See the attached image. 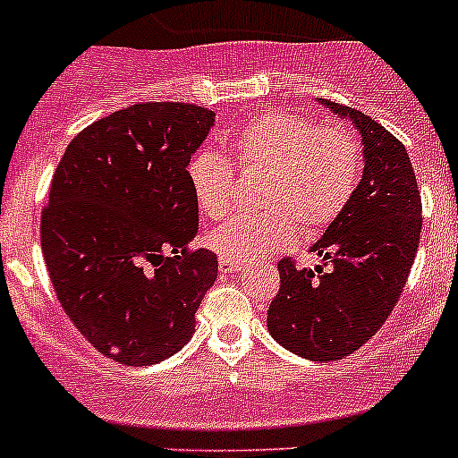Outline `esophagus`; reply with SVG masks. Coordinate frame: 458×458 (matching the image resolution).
<instances>
[{"label": "esophagus", "mask_w": 458, "mask_h": 458, "mask_svg": "<svg viewBox=\"0 0 458 458\" xmlns=\"http://www.w3.org/2000/svg\"><path fill=\"white\" fill-rule=\"evenodd\" d=\"M220 270L222 273H238V270H242L245 268V266L241 264V261H232V259H226V257H222L220 259Z\"/></svg>", "instance_id": "obj_1"}]
</instances>
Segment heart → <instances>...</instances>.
Instances as JSON below:
<instances>
[{"mask_svg":"<svg viewBox=\"0 0 458 458\" xmlns=\"http://www.w3.org/2000/svg\"><path fill=\"white\" fill-rule=\"evenodd\" d=\"M233 156L248 169H264L259 213H241L210 232L208 242L232 261H254L291 245L295 222L305 232L333 225L353 199L362 174L360 144L342 125H317L295 112H264L232 140ZM188 183L210 220L229 213L236 169L229 157L199 148L188 160Z\"/></svg>","mask_w":458,"mask_h":458,"instance_id":"1","label":"heart"}]
</instances>
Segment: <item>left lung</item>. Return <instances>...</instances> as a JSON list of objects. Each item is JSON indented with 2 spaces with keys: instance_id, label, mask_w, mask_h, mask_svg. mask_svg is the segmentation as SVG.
Listing matches in <instances>:
<instances>
[{
  "instance_id": "1",
  "label": "left lung",
  "mask_w": 458,
  "mask_h": 458,
  "mask_svg": "<svg viewBox=\"0 0 458 458\" xmlns=\"http://www.w3.org/2000/svg\"><path fill=\"white\" fill-rule=\"evenodd\" d=\"M362 135V179L342 216L311 245L323 264H277L268 330L311 362H333L369 342L394 310L415 261L422 201L411 157L394 135L353 107L318 100Z\"/></svg>"
}]
</instances>
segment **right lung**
<instances>
[{
  "instance_id": "1",
  "label": "right lung",
  "mask_w": 458,
  "mask_h": 458,
  "mask_svg": "<svg viewBox=\"0 0 458 458\" xmlns=\"http://www.w3.org/2000/svg\"><path fill=\"white\" fill-rule=\"evenodd\" d=\"M216 112L141 103L112 112L68 144L40 217L55 293L75 327L128 367L172 358L194 333V311L217 257L188 245L199 206L188 160Z\"/></svg>"
}]
</instances>
